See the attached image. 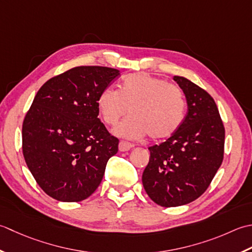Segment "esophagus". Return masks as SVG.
Masks as SVG:
<instances>
[{
	"mask_svg": "<svg viewBox=\"0 0 252 252\" xmlns=\"http://www.w3.org/2000/svg\"><path fill=\"white\" fill-rule=\"evenodd\" d=\"M132 147H133L132 143L128 142V141H123V140L120 141V145H119V149H120V151H122V152L130 150Z\"/></svg>",
	"mask_w": 252,
	"mask_h": 252,
	"instance_id": "1",
	"label": "esophagus"
}]
</instances>
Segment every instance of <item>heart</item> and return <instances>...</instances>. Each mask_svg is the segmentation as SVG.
<instances>
[{
	"instance_id": "1",
	"label": "heart",
	"mask_w": 252,
	"mask_h": 252,
	"mask_svg": "<svg viewBox=\"0 0 252 252\" xmlns=\"http://www.w3.org/2000/svg\"><path fill=\"white\" fill-rule=\"evenodd\" d=\"M99 115L105 124L115 125L127 111L130 116L114 129L129 139H140L148 133L160 140L172 136L182 125L186 101L182 89L146 73L125 77L119 90L104 88L96 97Z\"/></svg>"
}]
</instances>
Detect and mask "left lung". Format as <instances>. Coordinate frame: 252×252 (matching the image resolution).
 I'll use <instances>...</instances> for the list:
<instances>
[{
  "mask_svg": "<svg viewBox=\"0 0 252 252\" xmlns=\"http://www.w3.org/2000/svg\"><path fill=\"white\" fill-rule=\"evenodd\" d=\"M187 100V115L160 145L149 147L142 174L148 196L161 207L192 202L207 190L224 156L225 129L213 97L185 77L174 76Z\"/></svg>",
  "mask_w": 252,
  "mask_h": 252,
  "instance_id": "8db88e82",
  "label": "left lung"
}]
</instances>
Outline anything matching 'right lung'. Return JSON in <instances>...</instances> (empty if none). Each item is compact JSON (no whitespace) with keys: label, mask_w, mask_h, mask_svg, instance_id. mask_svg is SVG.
<instances>
[{"label":"right lung","mask_w":252,"mask_h":252,"mask_svg":"<svg viewBox=\"0 0 252 252\" xmlns=\"http://www.w3.org/2000/svg\"><path fill=\"white\" fill-rule=\"evenodd\" d=\"M120 70L78 66L49 79L23 123L26 164L42 190L63 202L95 191L119 139L97 119L96 97Z\"/></svg>","instance_id":"right-lung-1"}]
</instances>
